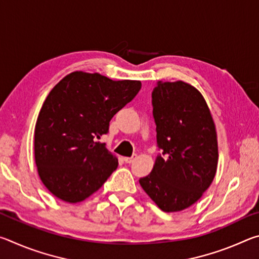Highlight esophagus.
<instances>
[{"mask_svg": "<svg viewBox=\"0 0 259 259\" xmlns=\"http://www.w3.org/2000/svg\"><path fill=\"white\" fill-rule=\"evenodd\" d=\"M137 159V155H133V156H126L123 157V160L126 162V163H133V162Z\"/></svg>", "mask_w": 259, "mask_h": 259, "instance_id": "obj_1", "label": "esophagus"}]
</instances>
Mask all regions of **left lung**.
<instances>
[{
  "instance_id": "1",
  "label": "left lung",
  "mask_w": 259,
  "mask_h": 259,
  "mask_svg": "<svg viewBox=\"0 0 259 259\" xmlns=\"http://www.w3.org/2000/svg\"><path fill=\"white\" fill-rule=\"evenodd\" d=\"M152 104L161 154L139 184L162 211H182L202 196L216 175V126L202 94L186 82L159 81Z\"/></svg>"
}]
</instances>
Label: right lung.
<instances>
[{"mask_svg": "<svg viewBox=\"0 0 259 259\" xmlns=\"http://www.w3.org/2000/svg\"><path fill=\"white\" fill-rule=\"evenodd\" d=\"M140 88V81L82 71L52 88L35 124L34 154L38 176L56 198L81 202L117 168V157L96 138L108 133L109 121Z\"/></svg>", "mask_w": 259, "mask_h": 259, "instance_id": "right-lung-1", "label": "right lung"}]
</instances>
